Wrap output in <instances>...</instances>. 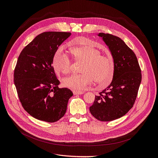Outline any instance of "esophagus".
Masks as SVG:
<instances>
[{"label": "esophagus", "mask_w": 158, "mask_h": 158, "mask_svg": "<svg viewBox=\"0 0 158 158\" xmlns=\"http://www.w3.org/2000/svg\"><path fill=\"white\" fill-rule=\"evenodd\" d=\"M73 93L74 95H77V94H82L84 93V92L80 91H74Z\"/></svg>", "instance_id": "obj_1"}]
</instances>
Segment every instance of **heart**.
<instances>
[{
    "mask_svg": "<svg viewBox=\"0 0 158 158\" xmlns=\"http://www.w3.org/2000/svg\"><path fill=\"white\" fill-rule=\"evenodd\" d=\"M74 40L79 46L71 48L70 53L75 61L82 62L80 70L82 74L64 78V85L74 90H82L94 80L100 87L107 86L114 74L111 59L108 55H100L99 51L94 47L95 41L84 37ZM53 66L56 73L67 74L70 72L71 62L67 55L58 52L54 55Z\"/></svg>",
    "mask_w": 158,
    "mask_h": 158,
    "instance_id": "b5f03b06",
    "label": "heart"
}]
</instances>
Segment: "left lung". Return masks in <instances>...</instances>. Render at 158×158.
I'll return each instance as SVG.
<instances>
[{
  "label": "left lung",
  "mask_w": 158,
  "mask_h": 158,
  "mask_svg": "<svg viewBox=\"0 0 158 158\" xmlns=\"http://www.w3.org/2000/svg\"><path fill=\"white\" fill-rule=\"evenodd\" d=\"M98 36L110 49L114 74L111 84L95 96L89 110L97 120L110 122L123 117L132 108L142 80L141 70L135 54L121 38L103 33Z\"/></svg>",
  "instance_id": "1"
}]
</instances>
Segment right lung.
<instances>
[{"label": "right lung", "instance_id": "obj_1", "mask_svg": "<svg viewBox=\"0 0 158 158\" xmlns=\"http://www.w3.org/2000/svg\"><path fill=\"white\" fill-rule=\"evenodd\" d=\"M71 33L48 31L40 34L21 52L14 69V82L23 108L33 117L50 123L64 117L69 89L59 88L52 66L59 47Z\"/></svg>", "mask_w": 158, "mask_h": 158}]
</instances>
